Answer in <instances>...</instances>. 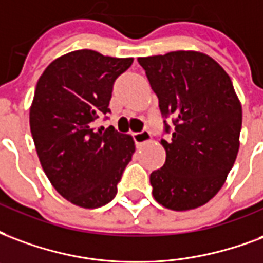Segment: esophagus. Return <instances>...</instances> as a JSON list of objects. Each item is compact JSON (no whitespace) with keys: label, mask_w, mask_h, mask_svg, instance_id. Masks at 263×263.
<instances>
[{"label":"esophagus","mask_w":263,"mask_h":263,"mask_svg":"<svg viewBox=\"0 0 263 263\" xmlns=\"http://www.w3.org/2000/svg\"><path fill=\"white\" fill-rule=\"evenodd\" d=\"M132 137H134V141H135V143H137L138 146H141L143 143H146V142L151 141L152 135L149 131H141L132 134Z\"/></svg>","instance_id":"1"}]
</instances>
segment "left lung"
I'll list each match as a JSON object with an SVG mask.
<instances>
[{
  "instance_id": "8db88e82",
  "label": "left lung",
  "mask_w": 263,
  "mask_h": 263,
  "mask_svg": "<svg viewBox=\"0 0 263 263\" xmlns=\"http://www.w3.org/2000/svg\"><path fill=\"white\" fill-rule=\"evenodd\" d=\"M159 99L166 163L151 174L153 196L171 211L205 205L219 192L240 147L242 111L230 77L198 51L138 58Z\"/></svg>"
}]
</instances>
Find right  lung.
Instances as JSON below:
<instances>
[{
	"instance_id": "right-lung-1",
	"label": "right lung",
	"mask_w": 263,
	"mask_h": 263,
	"mask_svg": "<svg viewBox=\"0 0 263 263\" xmlns=\"http://www.w3.org/2000/svg\"><path fill=\"white\" fill-rule=\"evenodd\" d=\"M134 58L77 50L54 60L39 79L30 107V131L46 176L61 196L95 209L114 199L135 143L114 126L95 129L110 112L116 79Z\"/></svg>"
}]
</instances>
